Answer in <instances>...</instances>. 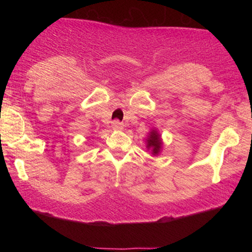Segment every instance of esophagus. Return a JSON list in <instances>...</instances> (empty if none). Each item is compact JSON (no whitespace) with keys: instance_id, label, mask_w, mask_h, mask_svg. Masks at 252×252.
Listing matches in <instances>:
<instances>
[{"instance_id":"obj_1","label":"esophagus","mask_w":252,"mask_h":252,"mask_svg":"<svg viewBox=\"0 0 252 252\" xmlns=\"http://www.w3.org/2000/svg\"><path fill=\"white\" fill-rule=\"evenodd\" d=\"M123 126V123H121L120 121H114V122H112V128L115 130H122Z\"/></svg>"}]
</instances>
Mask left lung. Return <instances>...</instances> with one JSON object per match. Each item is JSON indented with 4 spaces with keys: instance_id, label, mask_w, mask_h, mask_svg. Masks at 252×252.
<instances>
[{
    "instance_id": "obj_1",
    "label": "left lung",
    "mask_w": 252,
    "mask_h": 252,
    "mask_svg": "<svg viewBox=\"0 0 252 252\" xmlns=\"http://www.w3.org/2000/svg\"><path fill=\"white\" fill-rule=\"evenodd\" d=\"M146 147L147 150H150L153 156H158L161 153L163 147L161 134L158 131V129L153 128L148 132V136L146 137Z\"/></svg>"
}]
</instances>
